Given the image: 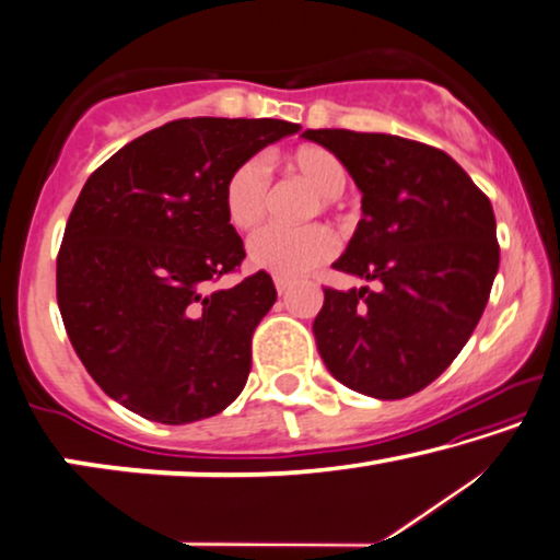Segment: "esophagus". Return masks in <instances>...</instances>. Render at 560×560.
Listing matches in <instances>:
<instances>
[{"mask_svg":"<svg viewBox=\"0 0 560 560\" xmlns=\"http://www.w3.org/2000/svg\"><path fill=\"white\" fill-rule=\"evenodd\" d=\"M273 283H277V291H279V294H289V289L294 287V283H291L289 279H281V277L273 279Z\"/></svg>","mask_w":560,"mask_h":560,"instance_id":"esophagus-1","label":"esophagus"}]
</instances>
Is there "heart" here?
I'll return each mask as SVG.
<instances>
[{"label": "heart", "mask_w": 560, "mask_h": 560, "mask_svg": "<svg viewBox=\"0 0 560 560\" xmlns=\"http://www.w3.org/2000/svg\"><path fill=\"white\" fill-rule=\"evenodd\" d=\"M289 165L322 196L324 208L347 188V168L331 150L302 145L289 158ZM271 206V178L261 158H246L223 183V213L236 231H252L266 219ZM334 252V236L327 226L283 229L266 226L246 244L248 266L277 277H302L327 261Z\"/></svg>", "instance_id": "heart-1"}]
</instances>
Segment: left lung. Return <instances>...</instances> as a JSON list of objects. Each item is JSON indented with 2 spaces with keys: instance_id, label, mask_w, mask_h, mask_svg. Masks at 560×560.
Wrapping results in <instances>:
<instances>
[{
  "instance_id": "8db88e82",
  "label": "left lung",
  "mask_w": 560,
  "mask_h": 560,
  "mask_svg": "<svg viewBox=\"0 0 560 560\" xmlns=\"http://www.w3.org/2000/svg\"><path fill=\"white\" fill-rule=\"evenodd\" d=\"M362 190V219L334 269L374 289H324L316 349L349 389L410 397L438 380L472 329L500 264L488 196L442 150L387 132L306 130Z\"/></svg>"
}]
</instances>
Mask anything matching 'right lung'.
<instances>
[{
	"mask_svg": "<svg viewBox=\"0 0 560 560\" xmlns=\"http://www.w3.org/2000/svg\"><path fill=\"white\" fill-rule=\"evenodd\" d=\"M294 132L296 122L271 118H183L88 178L57 256V304L90 377L130 412L188 424L244 389L254 329L277 289L266 271L208 289L246 256L223 183Z\"/></svg>",
	"mask_w": 560,
	"mask_h": 560,
	"instance_id": "add662e5",
	"label": "right lung"
}]
</instances>
